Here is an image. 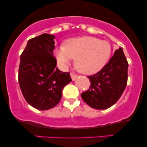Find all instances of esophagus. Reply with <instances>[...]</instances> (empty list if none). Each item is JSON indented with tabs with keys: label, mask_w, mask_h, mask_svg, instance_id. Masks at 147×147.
I'll return each instance as SVG.
<instances>
[{
	"label": "esophagus",
	"mask_w": 147,
	"mask_h": 147,
	"mask_svg": "<svg viewBox=\"0 0 147 147\" xmlns=\"http://www.w3.org/2000/svg\"><path fill=\"white\" fill-rule=\"evenodd\" d=\"M70 76H71V78L72 79V81L75 80V79L77 77V75H76V74L73 73V72H71V73H70Z\"/></svg>",
	"instance_id": "34e87169"
}]
</instances>
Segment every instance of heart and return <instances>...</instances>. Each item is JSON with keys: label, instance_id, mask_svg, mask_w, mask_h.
<instances>
[{"label": "heart", "instance_id": "b5f03b06", "mask_svg": "<svg viewBox=\"0 0 147 147\" xmlns=\"http://www.w3.org/2000/svg\"><path fill=\"white\" fill-rule=\"evenodd\" d=\"M112 48L108 41L92 36L68 39L56 52L60 63H68L75 59V65L84 74H93L101 70L110 58Z\"/></svg>", "mask_w": 147, "mask_h": 147}]
</instances>
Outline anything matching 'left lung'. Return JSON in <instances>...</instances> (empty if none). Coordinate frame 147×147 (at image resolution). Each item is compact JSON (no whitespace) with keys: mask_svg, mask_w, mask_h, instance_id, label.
Instances as JSON below:
<instances>
[{"mask_svg":"<svg viewBox=\"0 0 147 147\" xmlns=\"http://www.w3.org/2000/svg\"><path fill=\"white\" fill-rule=\"evenodd\" d=\"M127 60L119 48L100 71L88 76L90 85L82 97L88 106L97 110L112 106L120 98L125 90L128 80Z\"/></svg>","mask_w":147,"mask_h":147,"instance_id":"obj_1","label":"left lung"}]
</instances>
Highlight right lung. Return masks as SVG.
Instances as JSON below:
<instances>
[{
    "instance_id": "1",
    "label": "right lung",
    "mask_w": 147,
    "mask_h": 147,
    "mask_svg": "<svg viewBox=\"0 0 147 147\" xmlns=\"http://www.w3.org/2000/svg\"><path fill=\"white\" fill-rule=\"evenodd\" d=\"M55 36L43 34L31 38L21 55L18 84L26 102L38 110L58 104L63 88L72 81L69 72L57 66Z\"/></svg>"
}]
</instances>
